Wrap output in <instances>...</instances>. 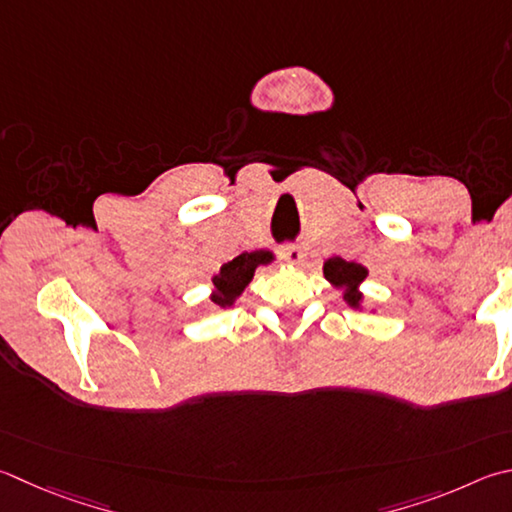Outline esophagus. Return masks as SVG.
Wrapping results in <instances>:
<instances>
[{
	"mask_svg": "<svg viewBox=\"0 0 512 512\" xmlns=\"http://www.w3.org/2000/svg\"><path fill=\"white\" fill-rule=\"evenodd\" d=\"M280 257L284 259L286 264L297 266V264H302L304 250H302L300 246H282V248H280Z\"/></svg>",
	"mask_w": 512,
	"mask_h": 512,
	"instance_id": "34e87169",
	"label": "esophagus"
}]
</instances>
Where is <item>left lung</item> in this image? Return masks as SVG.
<instances>
[{
	"mask_svg": "<svg viewBox=\"0 0 512 512\" xmlns=\"http://www.w3.org/2000/svg\"><path fill=\"white\" fill-rule=\"evenodd\" d=\"M322 273L333 288H338L342 300H345L351 309H365V293L360 291V284L365 282L369 275L367 266H362L358 262H347V259L342 257H329L324 259Z\"/></svg>",
	"mask_w": 512,
	"mask_h": 512,
	"instance_id": "left-lung-1",
	"label": "left lung"
}]
</instances>
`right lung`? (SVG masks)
Segmentation results:
<instances>
[{"label": "right lung", "mask_w": 512, "mask_h": 512, "mask_svg": "<svg viewBox=\"0 0 512 512\" xmlns=\"http://www.w3.org/2000/svg\"><path fill=\"white\" fill-rule=\"evenodd\" d=\"M273 259L275 255L271 250H253V253H241L232 262L224 264L217 275H212L210 300L221 309L232 306L239 300V295L246 291V286L253 282L257 268L271 264Z\"/></svg>", "instance_id": "obj_1"}]
</instances>
